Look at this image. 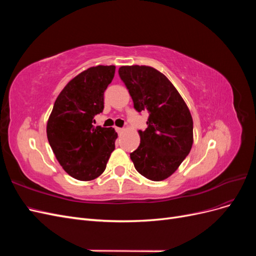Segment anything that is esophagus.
I'll return each mask as SVG.
<instances>
[{
	"instance_id": "34e87169",
	"label": "esophagus",
	"mask_w": 256,
	"mask_h": 256,
	"mask_svg": "<svg viewBox=\"0 0 256 256\" xmlns=\"http://www.w3.org/2000/svg\"><path fill=\"white\" fill-rule=\"evenodd\" d=\"M116 131H118V132L120 134L124 132V131H125V129H124V128H116Z\"/></svg>"
}]
</instances>
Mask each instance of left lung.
Here are the masks:
<instances>
[{
  "label": "left lung",
  "instance_id": "left-lung-1",
  "mask_svg": "<svg viewBox=\"0 0 256 256\" xmlns=\"http://www.w3.org/2000/svg\"><path fill=\"white\" fill-rule=\"evenodd\" d=\"M118 74L134 109L148 111V126L138 131L141 143L130 158L147 180H164L180 168L191 150L193 120L189 108L172 82L154 67L122 66Z\"/></svg>",
  "mask_w": 256,
  "mask_h": 256
}]
</instances>
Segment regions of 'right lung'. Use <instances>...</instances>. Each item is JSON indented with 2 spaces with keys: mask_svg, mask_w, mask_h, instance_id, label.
Wrapping results in <instances>:
<instances>
[{
  "mask_svg": "<svg viewBox=\"0 0 256 256\" xmlns=\"http://www.w3.org/2000/svg\"><path fill=\"white\" fill-rule=\"evenodd\" d=\"M114 74V65H98L76 74L60 92L48 118L49 144L74 180L99 177L115 148V130L92 125L94 116L104 110V92Z\"/></svg>",
  "mask_w": 256,
  "mask_h": 256,
  "instance_id": "right-lung-1",
  "label": "right lung"
}]
</instances>
